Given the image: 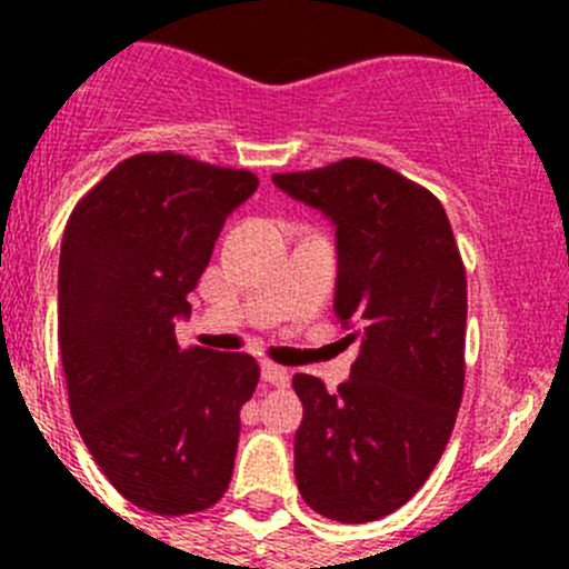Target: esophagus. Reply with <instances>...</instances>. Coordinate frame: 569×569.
<instances>
[{
    "mask_svg": "<svg viewBox=\"0 0 569 569\" xmlns=\"http://www.w3.org/2000/svg\"><path fill=\"white\" fill-rule=\"evenodd\" d=\"M261 380L272 388H286L289 386V371H286L283 366H274V363H269V360H263Z\"/></svg>",
    "mask_w": 569,
    "mask_h": 569,
    "instance_id": "1",
    "label": "esophagus"
}]
</instances>
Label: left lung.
<instances>
[{
    "label": "left lung",
    "mask_w": 569,
    "mask_h": 569,
    "mask_svg": "<svg viewBox=\"0 0 569 569\" xmlns=\"http://www.w3.org/2000/svg\"><path fill=\"white\" fill-rule=\"evenodd\" d=\"M336 226V317L360 355L338 391L295 375L302 423L295 476L313 512L380 520L410 501L443 455L465 386L468 280L446 209L371 159L274 173Z\"/></svg>",
    "instance_id": "8db88e82"
}]
</instances>
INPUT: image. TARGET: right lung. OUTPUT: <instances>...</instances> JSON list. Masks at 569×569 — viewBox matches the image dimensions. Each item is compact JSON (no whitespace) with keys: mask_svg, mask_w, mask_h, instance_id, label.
Here are the masks:
<instances>
[{"mask_svg":"<svg viewBox=\"0 0 569 569\" xmlns=\"http://www.w3.org/2000/svg\"><path fill=\"white\" fill-rule=\"evenodd\" d=\"M248 170L181 153L123 159L71 211L57 274V338L71 416L114 490L148 512L192 515L231 485L256 358L181 349L176 321Z\"/></svg>","mask_w":569,"mask_h":569,"instance_id":"obj_1","label":"right lung"}]
</instances>
